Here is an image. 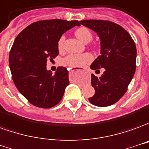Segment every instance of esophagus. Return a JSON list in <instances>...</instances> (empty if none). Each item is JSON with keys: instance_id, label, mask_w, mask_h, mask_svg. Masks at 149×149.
<instances>
[{"instance_id": "obj_1", "label": "esophagus", "mask_w": 149, "mask_h": 149, "mask_svg": "<svg viewBox=\"0 0 149 149\" xmlns=\"http://www.w3.org/2000/svg\"><path fill=\"white\" fill-rule=\"evenodd\" d=\"M74 70H70V72H73V71H74Z\"/></svg>"}]
</instances>
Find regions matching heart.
Segmentation results:
<instances>
[{
  "mask_svg": "<svg viewBox=\"0 0 149 149\" xmlns=\"http://www.w3.org/2000/svg\"><path fill=\"white\" fill-rule=\"evenodd\" d=\"M75 35L80 41L85 43L89 42L93 38L92 33L91 32V30L86 27H80L79 29H77L75 30ZM65 39H66L65 35H62L58 41L57 46H58V49L59 51H62L64 48ZM92 59H93V58H92L91 54H90L88 53L71 54H69L65 57L62 61V63L63 66L75 68V67H82L86 64H89L90 63H91Z\"/></svg>",
  "mask_w": 149,
  "mask_h": 149,
  "instance_id": "heart-1",
  "label": "heart"
}]
</instances>
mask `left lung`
<instances>
[{
	"instance_id": "left-lung-1",
	"label": "left lung",
	"mask_w": 149,
	"mask_h": 149,
	"mask_svg": "<svg viewBox=\"0 0 149 149\" xmlns=\"http://www.w3.org/2000/svg\"><path fill=\"white\" fill-rule=\"evenodd\" d=\"M80 24L97 33L101 54L91 65L92 70L104 72L100 77L91 74V86L95 90L90 103L98 107L116 103L126 93L136 71V47L133 39L122 26L110 21L83 20Z\"/></svg>"
}]
</instances>
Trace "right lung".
Returning <instances> with one entry per match:
<instances>
[{"mask_svg":"<svg viewBox=\"0 0 149 149\" xmlns=\"http://www.w3.org/2000/svg\"><path fill=\"white\" fill-rule=\"evenodd\" d=\"M75 26H80L79 21L42 20L30 24L17 36L9 58L13 81L33 106L50 108L62 100L70 83L68 70L59 66L52 74L46 70V63L58 55L60 37Z\"/></svg>","mask_w":149,"mask_h":149,"instance_id":"add662e5","label":"right lung"}]
</instances>
